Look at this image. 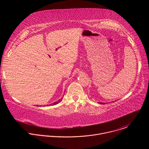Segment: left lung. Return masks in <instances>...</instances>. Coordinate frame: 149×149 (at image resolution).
I'll return each instance as SVG.
<instances>
[{"label":"left lung","mask_w":149,"mask_h":149,"mask_svg":"<svg viewBox=\"0 0 149 149\" xmlns=\"http://www.w3.org/2000/svg\"><path fill=\"white\" fill-rule=\"evenodd\" d=\"M101 104H102V103H101ZM102 104H104V103H102Z\"/></svg>","instance_id":"obj_1"}]
</instances>
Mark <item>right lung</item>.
Returning <instances> with one entry per match:
<instances>
[{"label":"right lung","mask_w":149,"mask_h":149,"mask_svg":"<svg viewBox=\"0 0 149 149\" xmlns=\"http://www.w3.org/2000/svg\"><path fill=\"white\" fill-rule=\"evenodd\" d=\"M61 100H62V99L59 100L58 101H56V102H55L52 103V105H56V104H57L58 102H61Z\"/></svg>","instance_id":"1"}]
</instances>
